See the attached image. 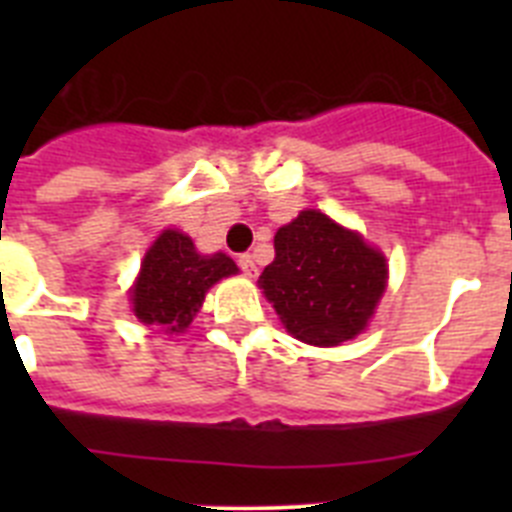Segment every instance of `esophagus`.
I'll use <instances>...</instances> for the list:
<instances>
[{
  "instance_id": "1",
  "label": "esophagus",
  "mask_w": 512,
  "mask_h": 512,
  "mask_svg": "<svg viewBox=\"0 0 512 512\" xmlns=\"http://www.w3.org/2000/svg\"><path fill=\"white\" fill-rule=\"evenodd\" d=\"M238 266L246 271L248 277H256V274H259V266H256V261H253L251 253H241V256H238Z\"/></svg>"
}]
</instances>
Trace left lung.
<instances>
[{
    "label": "left lung",
    "instance_id": "8db88e82",
    "mask_svg": "<svg viewBox=\"0 0 512 512\" xmlns=\"http://www.w3.org/2000/svg\"><path fill=\"white\" fill-rule=\"evenodd\" d=\"M259 284L284 328L310 346L359 336L387 284L384 256L328 215L305 210L274 235Z\"/></svg>",
    "mask_w": 512,
    "mask_h": 512
}]
</instances>
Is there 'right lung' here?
I'll return each instance as SVG.
<instances>
[{
    "mask_svg": "<svg viewBox=\"0 0 512 512\" xmlns=\"http://www.w3.org/2000/svg\"><path fill=\"white\" fill-rule=\"evenodd\" d=\"M235 271L238 266L225 253L200 256L189 235L166 230L140 264V277L130 292L135 315L140 323L179 333L192 323L207 289Z\"/></svg>",
    "mask_w": 512,
    "mask_h": 512,
    "instance_id": "1",
    "label": "right lung"
}]
</instances>
